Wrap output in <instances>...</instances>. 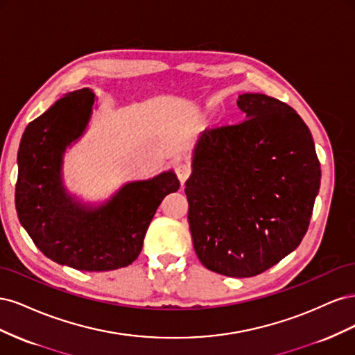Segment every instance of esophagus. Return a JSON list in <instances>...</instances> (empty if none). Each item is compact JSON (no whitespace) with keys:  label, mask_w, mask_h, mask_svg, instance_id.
<instances>
[{"label":"esophagus","mask_w":355,"mask_h":355,"mask_svg":"<svg viewBox=\"0 0 355 355\" xmlns=\"http://www.w3.org/2000/svg\"><path fill=\"white\" fill-rule=\"evenodd\" d=\"M175 173L180 180V184H185L187 179L191 176V167L187 163H178L175 166Z\"/></svg>","instance_id":"34e87169"}]
</instances>
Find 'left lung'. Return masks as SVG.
I'll return each instance as SVG.
<instances>
[{"label":"left lung","mask_w":355,"mask_h":355,"mask_svg":"<svg viewBox=\"0 0 355 355\" xmlns=\"http://www.w3.org/2000/svg\"><path fill=\"white\" fill-rule=\"evenodd\" d=\"M245 120L202 132L187 180L188 222L200 262L227 277H253L293 252L320 189L309 128L293 108L241 94Z\"/></svg>","instance_id":"obj_1"}]
</instances>
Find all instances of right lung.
I'll use <instances>...</instances> for the list:
<instances>
[{
	"mask_svg": "<svg viewBox=\"0 0 355 355\" xmlns=\"http://www.w3.org/2000/svg\"><path fill=\"white\" fill-rule=\"evenodd\" d=\"M94 94L81 89L59 99L25 128L17 153L16 210L49 259L81 271H111L135 262L163 198L179 189L173 171L132 182L92 210L62 187V157L90 118Z\"/></svg>",
	"mask_w": 355,
	"mask_h": 355,
	"instance_id": "add662e5",
	"label": "right lung"
}]
</instances>
